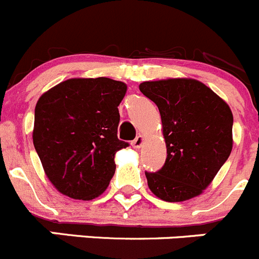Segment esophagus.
<instances>
[{"label": "esophagus", "instance_id": "34e87169", "mask_svg": "<svg viewBox=\"0 0 259 259\" xmlns=\"http://www.w3.org/2000/svg\"><path fill=\"white\" fill-rule=\"evenodd\" d=\"M144 141H145L144 136L139 135V136H137L136 139H135L134 141L131 142V145H132V147H134V149H140V147L142 146V144H144Z\"/></svg>", "mask_w": 259, "mask_h": 259}]
</instances>
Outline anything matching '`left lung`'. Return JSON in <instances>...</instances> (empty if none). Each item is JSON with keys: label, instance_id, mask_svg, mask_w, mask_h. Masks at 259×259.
<instances>
[{"label": "left lung", "instance_id": "left-lung-1", "mask_svg": "<svg viewBox=\"0 0 259 259\" xmlns=\"http://www.w3.org/2000/svg\"><path fill=\"white\" fill-rule=\"evenodd\" d=\"M159 108L166 160L160 170L145 171L152 193L166 202L199 196L233 149V113L205 83L168 78L140 83Z\"/></svg>", "mask_w": 259, "mask_h": 259}]
</instances>
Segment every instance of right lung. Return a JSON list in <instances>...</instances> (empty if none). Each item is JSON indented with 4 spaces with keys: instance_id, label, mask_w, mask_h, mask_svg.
I'll use <instances>...</instances> for the list:
<instances>
[{
    "instance_id": "1",
    "label": "right lung",
    "mask_w": 259,
    "mask_h": 259,
    "mask_svg": "<svg viewBox=\"0 0 259 259\" xmlns=\"http://www.w3.org/2000/svg\"><path fill=\"white\" fill-rule=\"evenodd\" d=\"M125 91L124 82L108 77L70 78L39 98L34 147L58 192L89 201L109 186L115 152L128 146L117 137Z\"/></svg>"
}]
</instances>
